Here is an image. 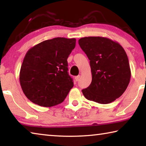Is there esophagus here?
I'll list each match as a JSON object with an SVG mask.
<instances>
[{
	"instance_id": "1",
	"label": "esophagus",
	"mask_w": 146,
	"mask_h": 146,
	"mask_svg": "<svg viewBox=\"0 0 146 146\" xmlns=\"http://www.w3.org/2000/svg\"><path fill=\"white\" fill-rule=\"evenodd\" d=\"M80 75H78V76H75V80L76 81V82H77V81L79 80V79H80Z\"/></svg>"
}]
</instances>
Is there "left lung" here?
<instances>
[{
	"label": "left lung",
	"instance_id": "obj_1",
	"mask_svg": "<svg viewBox=\"0 0 146 146\" xmlns=\"http://www.w3.org/2000/svg\"><path fill=\"white\" fill-rule=\"evenodd\" d=\"M78 44L90 60L92 81L82 90L86 98L106 104L119 98L131 78L127 54L117 42L102 36L81 38Z\"/></svg>",
	"mask_w": 146,
	"mask_h": 146
}]
</instances>
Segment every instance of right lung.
Segmentation results:
<instances>
[{"instance_id": "1", "label": "right lung", "mask_w": 146, "mask_h": 146, "mask_svg": "<svg viewBox=\"0 0 146 146\" xmlns=\"http://www.w3.org/2000/svg\"><path fill=\"white\" fill-rule=\"evenodd\" d=\"M75 38H54L29 49L24 56L19 80L24 95L35 104L51 107L63 102L73 82L67 59Z\"/></svg>"}]
</instances>
